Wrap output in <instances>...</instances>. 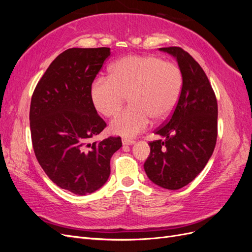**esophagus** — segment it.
I'll return each instance as SVG.
<instances>
[{
  "label": "esophagus",
  "instance_id": "34e87169",
  "mask_svg": "<svg viewBox=\"0 0 252 252\" xmlns=\"http://www.w3.org/2000/svg\"><path fill=\"white\" fill-rule=\"evenodd\" d=\"M122 143H123V145H126V146H129V145H133L135 143V141L128 140V139H123V140H122Z\"/></svg>",
  "mask_w": 252,
  "mask_h": 252
}]
</instances>
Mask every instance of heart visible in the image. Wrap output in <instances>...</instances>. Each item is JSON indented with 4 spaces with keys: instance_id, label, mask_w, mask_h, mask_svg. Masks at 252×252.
<instances>
[{
    "instance_id": "b5f03b06",
    "label": "heart",
    "mask_w": 252,
    "mask_h": 252,
    "mask_svg": "<svg viewBox=\"0 0 252 252\" xmlns=\"http://www.w3.org/2000/svg\"><path fill=\"white\" fill-rule=\"evenodd\" d=\"M183 89L180 67L157 56H128L110 67L109 77H100L91 85L90 97L104 117H113L129 96L130 108L109 125L111 133L133 138L145 130L151 119L166 120L177 107Z\"/></svg>"
}]
</instances>
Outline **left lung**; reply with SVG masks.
Instances as JSON below:
<instances>
[{
	"instance_id": "8db88e82",
	"label": "left lung",
	"mask_w": 252,
	"mask_h": 252,
	"mask_svg": "<svg viewBox=\"0 0 252 252\" xmlns=\"http://www.w3.org/2000/svg\"><path fill=\"white\" fill-rule=\"evenodd\" d=\"M169 53L183 73V89L170 119L150 142L144 169L154 184L178 190L193 181L209 161L218 135L216 94L199 63L180 47L158 48Z\"/></svg>"
}]
</instances>
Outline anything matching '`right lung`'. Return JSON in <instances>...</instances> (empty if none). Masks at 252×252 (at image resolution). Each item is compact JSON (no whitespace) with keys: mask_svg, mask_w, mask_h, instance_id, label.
Returning a JSON list of instances; mask_svg holds the SVG:
<instances>
[{"mask_svg":"<svg viewBox=\"0 0 252 252\" xmlns=\"http://www.w3.org/2000/svg\"><path fill=\"white\" fill-rule=\"evenodd\" d=\"M110 48H70L49 65L30 104V131L37 162L56 185L73 194L100 189L110 175V158L121 138L90 143L106 123L90 97Z\"/></svg>","mask_w":252,"mask_h":252,"instance_id":"right-lung-1","label":"right lung"}]
</instances>
